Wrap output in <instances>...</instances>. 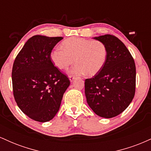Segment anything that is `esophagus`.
I'll use <instances>...</instances> for the list:
<instances>
[{
  "mask_svg": "<svg viewBox=\"0 0 151 151\" xmlns=\"http://www.w3.org/2000/svg\"><path fill=\"white\" fill-rule=\"evenodd\" d=\"M69 78H70V80L71 82H72V81L74 79L75 77H74V76H73V75H70V76H69Z\"/></svg>",
  "mask_w": 151,
  "mask_h": 151,
  "instance_id": "obj_1",
  "label": "esophagus"
}]
</instances>
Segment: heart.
Segmentation results:
<instances>
[{
  "instance_id": "heart-1",
  "label": "heart",
  "mask_w": 151,
  "mask_h": 151,
  "mask_svg": "<svg viewBox=\"0 0 151 151\" xmlns=\"http://www.w3.org/2000/svg\"><path fill=\"white\" fill-rule=\"evenodd\" d=\"M62 48H55L50 55L52 62L60 70H67L74 63L72 72L75 74L95 75L104 65L106 47L99 40L70 37L62 42Z\"/></svg>"
}]
</instances>
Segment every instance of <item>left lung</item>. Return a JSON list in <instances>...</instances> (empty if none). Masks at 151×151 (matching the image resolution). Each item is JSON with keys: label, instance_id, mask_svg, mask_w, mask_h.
Instances as JSON below:
<instances>
[{"label": "left lung", "instance_id": "1", "mask_svg": "<svg viewBox=\"0 0 151 151\" xmlns=\"http://www.w3.org/2000/svg\"><path fill=\"white\" fill-rule=\"evenodd\" d=\"M94 39L105 45L107 57L99 72L85 79L86 101L96 115L110 119L122 113L134 97L136 65L129 50L116 36L107 34Z\"/></svg>", "mask_w": 151, "mask_h": 151}]
</instances>
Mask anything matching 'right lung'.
Returning a JSON list of instances; mask_svg holds the SVG:
<instances>
[{
  "instance_id": "obj_1",
  "label": "right lung",
  "mask_w": 151,
  "mask_h": 151,
  "mask_svg": "<svg viewBox=\"0 0 151 151\" xmlns=\"http://www.w3.org/2000/svg\"><path fill=\"white\" fill-rule=\"evenodd\" d=\"M62 39L35 35L25 42L13 63V96L20 110L32 120L52 119L70 84L50 58L54 47Z\"/></svg>"
}]
</instances>
